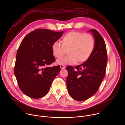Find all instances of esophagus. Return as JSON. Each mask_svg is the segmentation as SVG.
<instances>
[{
  "instance_id": "obj_1",
  "label": "esophagus",
  "mask_w": 125,
  "mask_h": 125,
  "mask_svg": "<svg viewBox=\"0 0 125 125\" xmlns=\"http://www.w3.org/2000/svg\"><path fill=\"white\" fill-rule=\"evenodd\" d=\"M60 68L61 69H65L66 68V67L64 65H60Z\"/></svg>"
}]
</instances>
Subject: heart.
Returning <instances> with one entry per match:
<instances>
[{"label": "heart", "instance_id": "heart-1", "mask_svg": "<svg viewBox=\"0 0 125 125\" xmlns=\"http://www.w3.org/2000/svg\"><path fill=\"white\" fill-rule=\"evenodd\" d=\"M61 44L55 42L52 44V51L55 57L60 58L67 51L69 55L57 60L61 65L82 64L90 57L94 48L95 41L91 34L71 31L61 39Z\"/></svg>", "mask_w": 125, "mask_h": 125}]
</instances>
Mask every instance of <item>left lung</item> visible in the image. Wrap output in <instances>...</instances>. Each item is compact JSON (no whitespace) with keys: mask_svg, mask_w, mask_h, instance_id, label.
<instances>
[{"mask_svg":"<svg viewBox=\"0 0 125 125\" xmlns=\"http://www.w3.org/2000/svg\"><path fill=\"white\" fill-rule=\"evenodd\" d=\"M90 31L93 33L95 39L92 54L81 65L75 67L68 66L66 68L68 72L66 82L69 94L73 98L80 101L90 98L97 92L105 76L107 62V53L103 38L94 29Z\"/></svg>","mask_w":125,"mask_h":125,"instance_id":"1","label":"left lung"}]
</instances>
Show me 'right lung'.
<instances>
[{"label":"right lung","instance_id":"right-lung-1","mask_svg":"<svg viewBox=\"0 0 125 125\" xmlns=\"http://www.w3.org/2000/svg\"><path fill=\"white\" fill-rule=\"evenodd\" d=\"M63 33L36 29L26 35L18 49L14 74L20 90L30 97L37 99L45 95L59 73V65H48L55 62L52 45Z\"/></svg>","mask_w":125,"mask_h":125}]
</instances>
